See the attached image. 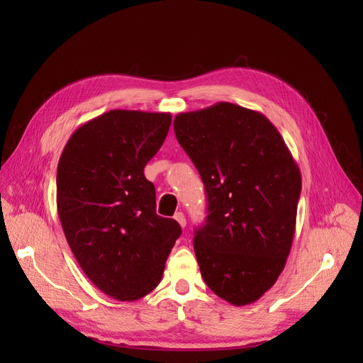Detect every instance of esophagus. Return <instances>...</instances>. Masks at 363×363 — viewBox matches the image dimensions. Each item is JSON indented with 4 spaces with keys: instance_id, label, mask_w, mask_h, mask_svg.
<instances>
[{
    "instance_id": "obj_1",
    "label": "esophagus",
    "mask_w": 363,
    "mask_h": 363,
    "mask_svg": "<svg viewBox=\"0 0 363 363\" xmlns=\"http://www.w3.org/2000/svg\"><path fill=\"white\" fill-rule=\"evenodd\" d=\"M174 219L180 224V227H182V228H184V227H186V216H184L182 212H177V213H175Z\"/></svg>"
}]
</instances>
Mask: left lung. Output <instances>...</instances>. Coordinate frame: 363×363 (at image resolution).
<instances>
[{"instance_id":"1","label":"left lung","mask_w":363,"mask_h":363,"mask_svg":"<svg viewBox=\"0 0 363 363\" xmlns=\"http://www.w3.org/2000/svg\"><path fill=\"white\" fill-rule=\"evenodd\" d=\"M174 131L207 195L206 224L194 238L201 276L230 304L255 303L286 265L301 192L298 164L265 115L238 104L179 113Z\"/></svg>"}]
</instances>
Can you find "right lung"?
Instances as JSON below:
<instances>
[{"mask_svg": "<svg viewBox=\"0 0 363 363\" xmlns=\"http://www.w3.org/2000/svg\"><path fill=\"white\" fill-rule=\"evenodd\" d=\"M171 113L111 111L77 128L57 167V212L80 268L119 301H135L162 280L182 235L156 213L144 175L168 135Z\"/></svg>", "mask_w": 363, "mask_h": 363, "instance_id": "1", "label": "right lung"}]
</instances>
